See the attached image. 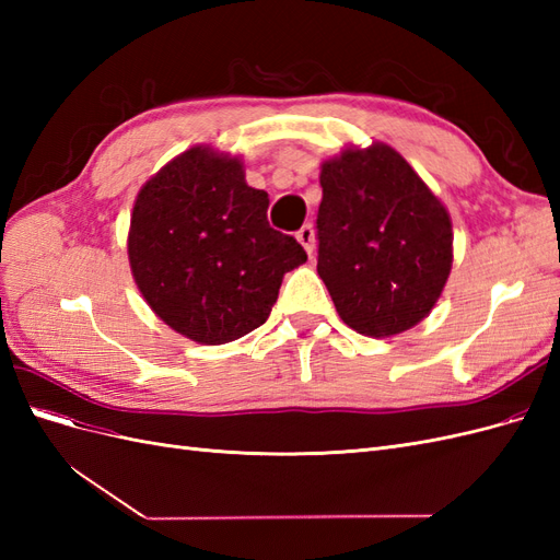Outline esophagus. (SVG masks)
<instances>
[{"instance_id":"1","label":"esophagus","mask_w":560,"mask_h":560,"mask_svg":"<svg viewBox=\"0 0 560 560\" xmlns=\"http://www.w3.org/2000/svg\"><path fill=\"white\" fill-rule=\"evenodd\" d=\"M296 241L303 245V249L308 252V257L315 252V231L311 224H303L299 231H296Z\"/></svg>"}]
</instances>
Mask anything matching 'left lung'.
<instances>
[{"label": "left lung", "instance_id": "obj_1", "mask_svg": "<svg viewBox=\"0 0 560 560\" xmlns=\"http://www.w3.org/2000/svg\"><path fill=\"white\" fill-rule=\"evenodd\" d=\"M317 273L336 313L371 338L425 319L453 266L446 206L389 144L346 147L319 165Z\"/></svg>", "mask_w": 560, "mask_h": 560}]
</instances>
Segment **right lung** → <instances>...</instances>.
I'll use <instances>...</instances> for the list:
<instances>
[{"instance_id":"obj_1","label":"right lung","mask_w":560,"mask_h":560,"mask_svg":"<svg viewBox=\"0 0 560 560\" xmlns=\"http://www.w3.org/2000/svg\"><path fill=\"white\" fill-rule=\"evenodd\" d=\"M268 194L245 182L243 161L191 147L135 198L128 261L135 284L167 327L222 346L261 327L287 270L306 261L270 229Z\"/></svg>"}]
</instances>
